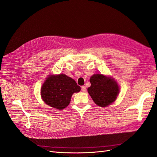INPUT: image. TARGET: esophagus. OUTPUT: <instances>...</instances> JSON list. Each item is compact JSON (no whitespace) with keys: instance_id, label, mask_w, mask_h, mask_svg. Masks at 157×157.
Listing matches in <instances>:
<instances>
[{"instance_id":"1","label":"esophagus","mask_w":157,"mask_h":157,"mask_svg":"<svg viewBox=\"0 0 157 157\" xmlns=\"http://www.w3.org/2000/svg\"><path fill=\"white\" fill-rule=\"evenodd\" d=\"M81 90H82V91L83 92H85L86 91V86H82V87H81Z\"/></svg>"}]
</instances>
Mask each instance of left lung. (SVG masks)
<instances>
[{
    "label": "left lung",
    "instance_id": "left-lung-1",
    "mask_svg": "<svg viewBox=\"0 0 157 157\" xmlns=\"http://www.w3.org/2000/svg\"><path fill=\"white\" fill-rule=\"evenodd\" d=\"M91 86L88 92L94 103L105 107L116 100L119 94V87L113 78L102 74H94L90 78Z\"/></svg>",
    "mask_w": 157,
    "mask_h": 157
}]
</instances>
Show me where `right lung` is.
Listing matches in <instances>:
<instances>
[{"label": "right lung", "instance_id": "add662e5", "mask_svg": "<svg viewBox=\"0 0 157 157\" xmlns=\"http://www.w3.org/2000/svg\"><path fill=\"white\" fill-rule=\"evenodd\" d=\"M80 91L77 82L65 74L49 75L40 90L42 100L47 105L61 110L69 105L71 96Z\"/></svg>", "mask_w": 157, "mask_h": 157}]
</instances>
